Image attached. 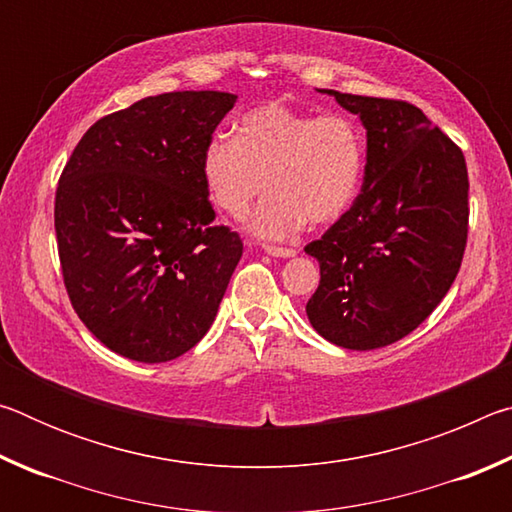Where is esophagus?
I'll return each instance as SVG.
<instances>
[{
  "instance_id": "34e87169",
  "label": "esophagus",
  "mask_w": 512,
  "mask_h": 512,
  "mask_svg": "<svg viewBox=\"0 0 512 512\" xmlns=\"http://www.w3.org/2000/svg\"><path fill=\"white\" fill-rule=\"evenodd\" d=\"M268 255L273 257H296V250L293 248H280V246H264Z\"/></svg>"
}]
</instances>
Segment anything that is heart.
I'll return each mask as SVG.
<instances>
[{"mask_svg": "<svg viewBox=\"0 0 512 512\" xmlns=\"http://www.w3.org/2000/svg\"><path fill=\"white\" fill-rule=\"evenodd\" d=\"M368 146L361 126L339 112L262 103L237 119L235 137L214 133L201 153V176L212 203L250 219L262 239H291L305 228L343 219L357 201Z\"/></svg>", "mask_w": 512, "mask_h": 512, "instance_id": "heart-1", "label": "heart"}]
</instances>
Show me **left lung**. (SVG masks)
<instances>
[{"mask_svg": "<svg viewBox=\"0 0 512 512\" xmlns=\"http://www.w3.org/2000/svg\"><path fill=\"white\" fill-rule=\"evenodd\" d=\"M320 92L359 115L368 160L350 212L305 246L320 264L307 316L341 348H384L411 334L456 280L470 219L465 158L413 103Z\"/></svg>", "mask_w": 512, "mask_h": 512, "instance_id": "1", "label": "left lung"}]
</instances>
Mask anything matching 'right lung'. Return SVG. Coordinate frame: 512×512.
<instances>
[{
    "mask_svg": "<svg viewBox=\"0 0 512 512\" xmlns=\"http://www.w3.org/2000/svg\"><path fill=\"white\" fill-rule=\"evenodd\" d=\"M235 101L214 90L146 97L92 124L60 173L67 296L121 357L171 361L214 323L244 244L214 225L201 153Z\"/></svg>",
    "mask_w": 512,
    "mask_h": 512,
    "instance_id": "right-lung-1",
    "label": "right lung"
}]
</instances>
